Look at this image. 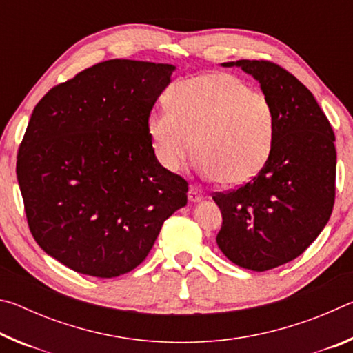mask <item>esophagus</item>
<instances>
[{"instance_id": "34e87169", "label": "esophagus", "mask_w": 353, "mask_h": 353, "mask_svg": "<svg viewBox=\"0 0 353 353\" xmlns=\"http://www.w3.org/2000/svg\"><path fill=\"white\" fill-rule=\"evenodd\" d=\"M204 199V196H202L201 191L194 187V185H191L190 190H188V201L190 202H199Z\"/></svg>"}]
</instances>
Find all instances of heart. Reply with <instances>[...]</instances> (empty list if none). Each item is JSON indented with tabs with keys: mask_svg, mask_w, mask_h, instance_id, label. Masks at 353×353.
<instances>
[{
	"mask_svg": "<svg viewBox=\"0 0 353 353\" xmlns=\"http://www.w3.org/2000/svg\"><path fill=\"white\" fill-rule=\"evenodd\" d=\"M166 105L148 117L154 154L165 170L179 172L196 149L202 176L240 187L270 162L276 110L241 77L208 73L181 81L170 88Z\"/></svg>",
	"mask_w": 353,
	"mask_h": 353,
	"instance_id": "heart-1",
	"label": "heart"
}]
</instances>
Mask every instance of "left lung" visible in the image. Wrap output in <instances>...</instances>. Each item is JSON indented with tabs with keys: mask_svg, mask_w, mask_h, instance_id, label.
<instances>
[{
	"mask_svg": "<svg viewBox=\"0 0 353 353\" xmlns=\"http://www.w3.org/2000/svg\"><path fill=\"white\" fill-rule=\"evenodd\" d=\"M260 82L276 110V143L268 165L236 190L214 193L223 214L216 243L235 265L268 271L301 255L330 219L336 149L312 92L277 63L236 61Z\"/></svg>",
	"mask_w": 353,
	"mask_h": 353,
	"instance_id": "left-lung-1",
	"label": "left lung"
}]
</instances>
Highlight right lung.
<instances>
[{"label":"right lung","instance_id":"obj_1","mask_svg":"<svg viewBox=\"0 0 353 353\" xmlns=\"http://www.w3.org/2000/svg\"><path fill=\"white\" fill-rule=\"evenodd\" d=\"M174 70L113 59L34 107L17 179L34 240L70 270L101 279L132 271L187 205V181L159 163L148 134Z\"/></svg>","mask_w":353,"mask_h":353}]
</instances>
